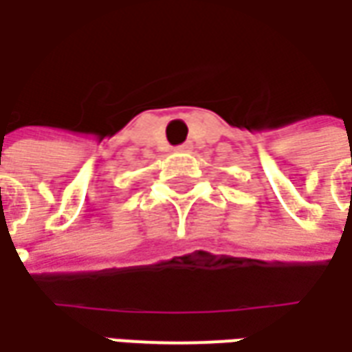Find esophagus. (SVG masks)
Listing matches in <instances>:
<instances>
[{"label":"esophagus","mask_w":352,"mask_h":352,"mask_svg":"<svg viewBox=\"0 0 352 352\" xmlns=\"http://www.w3.org/2000/svg\"><path fill=\"white\" fill-rule=\"evenodd\" d=\"M190 148H192V146H190V144H188V142H186V144L177 146V152H190Z\"/></svg>","instance_id":"esophagus-1"}]
</instances>
